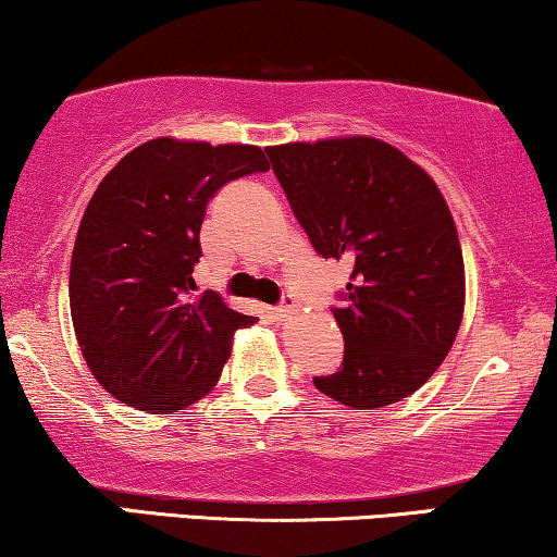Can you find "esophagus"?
<instances>
[{"instance_id": "1", "label": "esophagus", "mask_w": 557, "mask_h": 557, "mask_svg": "<svg viewBox=\"0 0 557 557\" xmlns=\"http://www.w3.org/2000/svg\"><path fill=\"white\" fill-rule=\"evenodd\" d=\"M294 311H296V301L292 299V296H284V304L276 309V319L278 322H286V319L294 317Z\"/></svg>"}]
</instances>
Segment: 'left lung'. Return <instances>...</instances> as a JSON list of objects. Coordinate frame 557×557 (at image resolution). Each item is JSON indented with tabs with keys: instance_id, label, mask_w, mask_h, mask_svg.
Returning a JSON list of instances; mask_svg holds the SVG:
<instances>
[{
	"instance_id": "left-lung-1",
	"label": "left lung",
	"mask_w": 557,
	"mask_h": 557,
	"mask_svg": "<svg viewBox=\"0 0 557 557\" xmlns=\"http://www.w3.org/2000/svg\"><path fill=\"white\" fill-rule=\"evenodd\" d=\"M319 256L352 265L334 309L345 360L314 377L355 410L413 395L446 360L463 317L467 276L446 197L421 164L375 136L265 147Z\"/></svg>"
}]
</instances>
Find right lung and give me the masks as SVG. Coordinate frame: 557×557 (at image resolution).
<instances>
[{
	"mask_svg": "<svg viewBox=\"0 0 557 557\" xmlns=\"http://www.w3.org/2000/svg\"><path fill=\"white\" fill-rule=\"evenodd\" d=\"M269 170L261 147L144 141L96 187L71 258V317L98 385L147 413H177L218 385L250 326L218 294L195 296L200 227L225 182Z\"/></svg>",
	"mask_w": 557,
	"mask_h": 557,
	"instance_id": "1",
	"label": "right lung"
}]
</instances>
